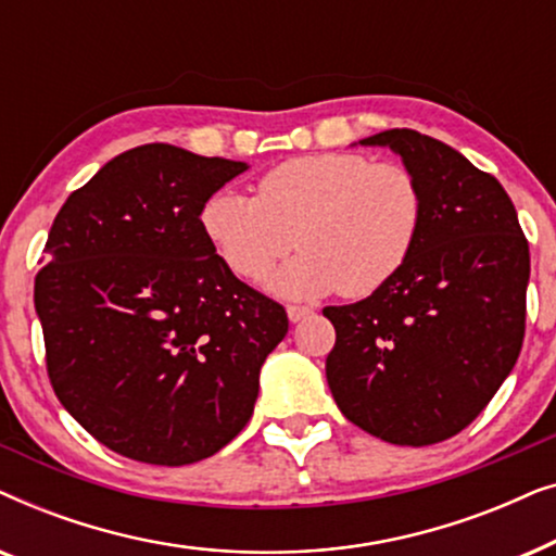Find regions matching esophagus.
Returning a JSON list of instances; mask_svg holds the SVG:
<instances>
[{
  "instance_id": "esophagus-1",
  "label": "esophagus",
  "mask_w": 556,
  "mask_h": 556,
  "mask_svg": "<svg viewBox=\"0 0 556 556\" xmlns=\"http://www.w3.org/2000/svg\"><path fill=\"white\" fill-rule=\"evenodd\" d=\"M286 314L295 324V321H301V318H306L311 314V308L308 306H295V303H293V306L286 308Z\"/></svg>"
}]
</instances>
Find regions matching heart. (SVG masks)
Segmentation results:
<instances>
[{"label": "heart", "mask_w": 556, "mask_h": 556, "mask_svg": "<svg viewBox=\"0 0 556 556\" xmlns=\"http://www.w3.org/2000/svg\"><path fill=\"white\" fill-rule=\"evenodd\" d=\"M425 223L415 172L354 151L295 156L265 172L255 197L217 189L200 227L235 276L263 280L299 245L270 288L286 299L339 291L364 299L384 288L413 255Z\"/></svg>", "instance_id": "b5f03b06"}]
</instances>
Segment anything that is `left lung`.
Returning a JSON list of instances; mask_svg holds the SVG:
<instances>
[{"label":"left lung","instance_id":"1","mask_svg":"<svg viewBox=\"0 0 556 556\" xmlns=\"http://www.w3.org/2000/svg\"><path fill=\"white\" fill-rule=\"evenodd\" d=\"M390 147L425 194L417 245L384 288L326 306L337 344L326 379L349 422L394 445L458 435L519 359L529 242L511 197L447 143L413 128L362 139Z\"/></svg>","mask_w":556,"mask_h":556}]
</instances>
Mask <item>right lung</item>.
<instances>
[{
	"label": "right lung",
	"mask_w": 556,
	"mask_h": 556,
	"mask_svg": "<svg viewBox=\"0 0 556 556\" xmlns=\"http://www.w3.org/2000/svg\"><path fill=\"white\" fill-rule=\"evenodd\" d=\"M245 169L143 143L75 189L50 227L35 278L48 377L113 453L187 466L253 415L288 316L232 276L200 227L202 202Z\"/></svg>",
	"instance_id": "obj_1"
}]
</instances>
